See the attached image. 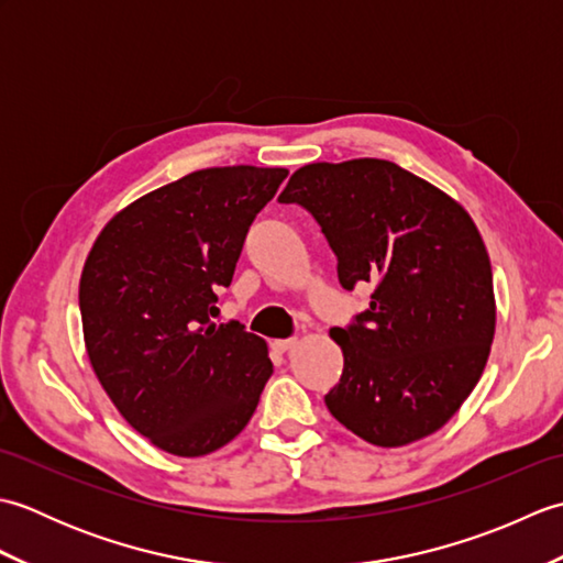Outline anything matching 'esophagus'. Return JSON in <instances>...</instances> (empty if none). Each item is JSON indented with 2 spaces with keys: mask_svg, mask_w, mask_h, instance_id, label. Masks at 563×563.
I'll return each mask as SVG.
<instances>
[{
  "mask_svg": "<svg viewBox=\"0 0 563 563\" xmlns=\"http://www.w3.org/2000/svg\"><path fill=\"white\" fill-rule=\"evenodd\" d=\"M295 343H297L295 339H278V341H273V349L280 351V353H288Z\"/></svg>",
  "mask_w": 563,
  "mask_h": 563,
  "instance_id": "esophagus-1",
  "label": "esophagus"
}]
</instances>
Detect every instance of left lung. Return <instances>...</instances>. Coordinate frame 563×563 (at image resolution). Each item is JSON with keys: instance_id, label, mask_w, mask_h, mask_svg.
I'll return each mask as SVG.
<instances>
[{"instance_id": "1", "label": "left lung", "mask_w": 563, "mask_h": 563, "mask_svg": "<svg viewBox=\"0 0 563 563\" xmlns=\"http://www.w3.org/2000/svg\"><path fill=\"white\" fill-rule=\"evenodd\" d=\"M278 200L317 220L345 290L375 288L365 312L331 329L343 351L331 416L379 448L435 433L479 382L496 329L492 263L470 214L385 159L307 164Z\"/></svg>"}]
</instances>
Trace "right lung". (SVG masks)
Here are the masks:
<instances>
[{"instance_id": "add662e5", "label": "right lung", "mask_w": 563, "mask_h": 563, "mask_svg": "<svg viewBox=\"0 0 563 563\" xmlns=\"http://www.w3.org/2000/svg\"><path fill=\"white\" fill-rule=\"evenodd\" d=\"M285 176L244 164L188 174L118 212L84 263L79 312L93 373L164 452L200 457L227 445L273 375L266 341L210 314Z\"/></svg>"}]
</instances>
